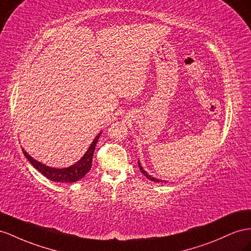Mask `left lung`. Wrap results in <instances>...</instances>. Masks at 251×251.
<instances>
[{
	"instance_id": "left-lung-1",
	"label": "left lung",
	"mask_w": 251,
	"mask_h": 251,
	"mask_svg": "<svg viewBox=\"0 0 251 251\" xmlns=\"http://www.w3.org/2000/svg\"><path fill=\"white\" fill-rule=\"evenodd\" d=\"M138 167H139V170H140V172L144 174L146 177L148 178V179H150V180H153V181H156V182H160V181H162V180H160V179H157V178H155V177H153V176H151L150 174H148L147 173V171H145L144 170V168L141 167V165H140V162H139V160H138Z\"/></svg>"
}]
</instances>
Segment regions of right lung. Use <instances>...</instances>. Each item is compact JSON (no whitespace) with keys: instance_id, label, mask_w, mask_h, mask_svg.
<instances>
[{"instance_id":"1","label":"right lung","mask_w":251,"mask_h":251,"mask_svg":"<svg viewBox=\"0 0 251 251\" xmlns=\"http://www.w3.org/2000/svg\"><path fill=\"white\" fill-rule=\"evenodd\" d=\"M100 135H101V132L94 138L90 148L87 149V151L84 153L83 156L81 157L77 162H75V164L67 168L60 169V168H52L50 166H46L42 164V162H40L33 157H31L23 148H22V151L27 160L30 162V164L33 166V168H36L40 173L46 176L47 178L52 181L66 182V184H69V182H75L84 177L85 174L91 170L94 151H95V148H96Z\"/></svg>"}]
</instances>
